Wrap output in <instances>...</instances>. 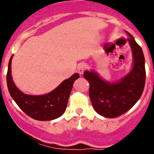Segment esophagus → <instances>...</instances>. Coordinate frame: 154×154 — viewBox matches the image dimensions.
<instances>
[{
    "instance_id": "34e87169",
    "label": "esophagus",
    "mask_w": 154,
    "mask_h": 154,
    "mask_svg": "<svg viewBox=\"0 0 154 154\" xmlns=\"http://www.w3.org/2000/svg\"><path fill=\"white\" fill-rule=\"evenodd\" d=\"M86 66L85 63H80V64L78 65V66H77V71H78V73L80 74H83V73L84 72V71L86 70Z\"/></svg>"
}]
</instances>
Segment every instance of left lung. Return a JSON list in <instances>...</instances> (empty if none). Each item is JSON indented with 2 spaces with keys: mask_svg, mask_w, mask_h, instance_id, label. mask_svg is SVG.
Segmentation results:
<instances>
[{
  "mask_svg": "<svg viewBox=\"0 0 154 154\" xmlns=\"http://www.w3.org/2000/svg\"><path fill=\"white\" fill-rule=\"evenodd\" d=\"M127 42L133 54V66L125 77L116 82L106 81L94 71H84L89 83V97L94 110L104 117L116 118L132 108L142 96L145 84V60L143 51L133 35Z\"/></svg>",
  "mask_w": 154,
  "mask_h": 154,
  "instance_id": "8db88e82",
  "label": "left lung"
}]
</instances>
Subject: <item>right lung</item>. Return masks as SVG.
<instances>
[{"label": "right lung", "instance_id": "add662e5", "mask_svg": "<svg viewBox=\"0 0 154 154\" xmlns=\"http://www.w3.org/2000/svg\"><path fill=\"white\" fill-rule=\"evenodd\" d=\"M12 57L13 55L9 61L7 83L9 92L17 105L24 113L35 120L51 121L60 117L66 111L73 83L80 77L79 74H73L48 94L42 95L26 94L17 88L12 80L11 74Z\"/></svg>", "mask_w": 154, "mask_h": 154}]
</instances>
